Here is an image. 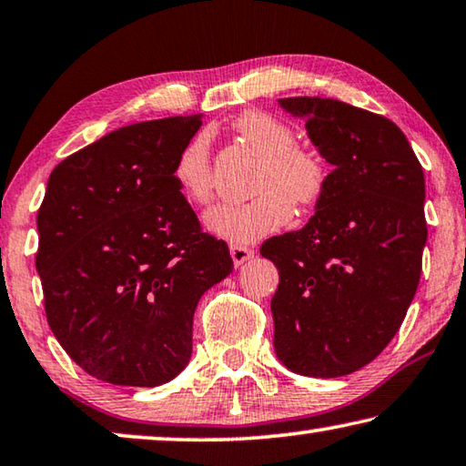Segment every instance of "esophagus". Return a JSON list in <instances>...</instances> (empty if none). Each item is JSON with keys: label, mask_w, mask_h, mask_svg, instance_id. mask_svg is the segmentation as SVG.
<instances>
[{"label": "esophagus", "mask_w": 466, "mask_h": 466, "mask_svg": "<svg viewBox=\"0 0 466 466\" xmlns=\"http://www.w3.org/2000/svg\"><path fill=\"white\" fill-rule=\"evenodd\" d=\"M230 255H232V261H234L236 268H240L242 263L248 261L250 257L255 255V250L248 248V247H242V245H232L230 247Z\"/></svg>", "instance_id": "1"}]
</instances>
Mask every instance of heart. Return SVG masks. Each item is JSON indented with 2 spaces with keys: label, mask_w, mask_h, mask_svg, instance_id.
Listing matches in <instances>:
<instances>
[{
  "label": "heart",
  "mask_w": 466,
  "mask_h": 466,
  "mask_svg": "<svg viewBox=\"0 0 466 466\" xmlns=\"http://www.w3.org/2000/svg\"><path fill=\"white\" fill-rule=\"evenodd\" d=\"M234 130L250 151L259 155L250 180L255 197L247 203H224L205 213L207 230L230 242H255L292 219V203L309 209L321 201L329 184L326 161L297 145V132L286 122L263 112L236 117ZM174 178L193 203L213 197L216 180L211 167V143L198 132L176 157Z\"/></svg>",
  "instance_id": "heart-1"
}]
</instances>
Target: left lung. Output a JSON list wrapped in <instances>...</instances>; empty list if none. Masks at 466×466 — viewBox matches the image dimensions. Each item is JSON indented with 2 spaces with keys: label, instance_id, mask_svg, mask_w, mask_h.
<instances>
[{
  "label": "left lung",
  "instance_id": "left-lung-1",
  "mask_svg": "<svg viewBox=\"0 0 466 466\" xmlns=\"http://www.w3.org/2000/svg\"><path fill=\"white\" fill-rule=\"evenodd\" d=\"M328 164L326 195L261 255L279 271L273 349L294 373L339 378L378 357L415 297L427 242L425 176L392 120L338 99H279Z\"/></svg>",
  "mask_w": 466,
  "mask_h": 466
}]
</instances>
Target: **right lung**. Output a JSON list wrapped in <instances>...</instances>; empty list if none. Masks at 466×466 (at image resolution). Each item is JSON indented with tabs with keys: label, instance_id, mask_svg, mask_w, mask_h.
<instances>
[{
	"label": "right lung",
	"instance_id": "add662e5",
	"mask_svg": "<svg viewBox=\"0 0 466 466\" xmlns=\"http://www.w3.org/2000/svg\"><path fill=\"white\" fill-rule=\"evenodd\" d=\"M201 124L197 114L117 128L47 180L36 216L47 323L74 363L101 381L174 380L193 352L198 299L234 268L174 178Z\"/></svg>",
	"mask_w": 466,
	"mask_h": 466
}]
</instances>
